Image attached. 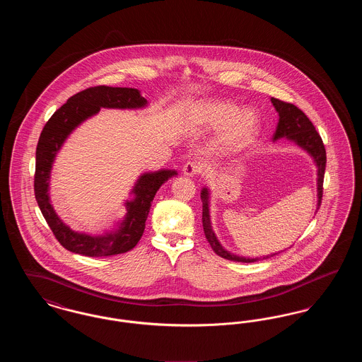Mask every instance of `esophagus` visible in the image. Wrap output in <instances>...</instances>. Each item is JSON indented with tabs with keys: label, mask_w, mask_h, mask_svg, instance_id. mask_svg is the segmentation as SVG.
I'll use <instances>...</instances> for the list:
<instances>
[{
	"label": "esophagus",
	"mask_w": 362,
	"mask_h": 362,
	"mask_svg": "<svg viewBox=\"0 0 362 362\" xmlns=\"http://www.w3.org/2000/svg\"><path fill=\"white\" fill-rule=\"evenodd\" d=\"M202 173V164L199 161H189L183 167V173L186 176H195Z\"/></svg>",
	"instance_id": "obj_1"
}]
</instances>
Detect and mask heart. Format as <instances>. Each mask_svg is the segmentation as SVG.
Returning <instances> with one entry per match:
<instances>
[{"instance_id": "obj_1", "label": "heart", "mask_w": 362, "mask_h": 362, "mask_svg": "<svg viewBox=\"0 0 362 362\" xmlns=\"http://www.w3.org/2000/svg\"><path fill=\"white\" fill-rule=\"evenodd\" d=\"M199 124L206 129H221L218 144L225 152L245 148L258 132V118L251 110H241L232 102L207 100L195 108Z\"/></svg>"}]
</instances>
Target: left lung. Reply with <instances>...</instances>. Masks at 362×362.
<instances>
[{"label": "left lung", "instance_id": "1", "mask_svg": "<svg viewBox=\"0 0 362 362\" xmlns=\"http://www.w3.org/2000/svg\"><path fill=\"white\" fill-rule=\"evenodd\" d=\"M272 103L276 107V112L279 115V121L276 126V133H274V139L278 138H288L305 149L310 153L317 167V209L322 204V197H323V179H325V171H326V149L325 144L322 141V137L316 132L315 126L312 122L308 119V117L294 104L282 102L276 98H272ZM201 199H202V225H204V232L206 236L209 244L211 245L213 251L220 255L221 258L233 260V262H244V263H251L257 262L262 258H243L233 255L224 250V247L217 240L213 229H211V223H210V214H209V191L207 189H202L201 192ZM276 255V254H273ZM273 255L263 257V259L270 258Z\"/></svg>", "mask_w": 362, "mask_h": 362}]
</instances>
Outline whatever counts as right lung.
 <instances>
[{"instance_id": "add662e5", "label": "right lung", "mask_w": 362, "mask_h": 362, "mask_svg": "<svg viewBox=\"0 0 362 362\" xmlns=\"http://www.w3.org/2000/svg\"><path fill=\"white\" fill-rule=\"evenodd\" d=\"M146 104V99L134 88L92 86L69 98L45 124L36 146L35 198L55 239L70 252L86 257H110L134 248L144 233L145 221L152 206L151 202L157 189L177 173L175 170H160L141 175L132 191L134 198L126 202L127 213L124 220L117 230L102 236H90L71 230L59 220L50 204L49 183L52 163L70 133L81 122L98 114L100 108H141Z\"/></svg>"}]
</instances>
